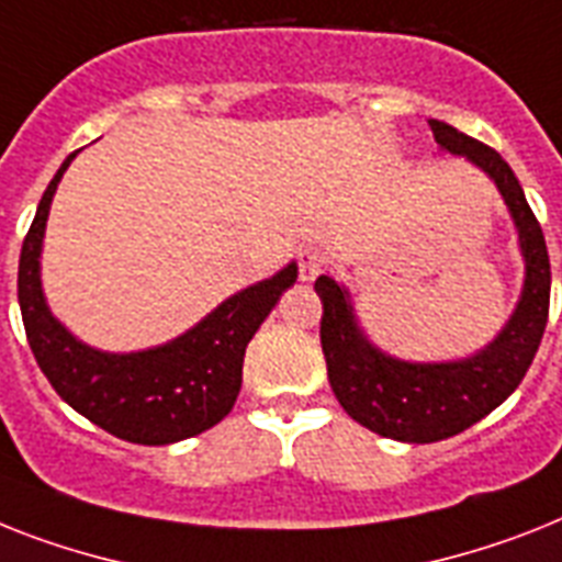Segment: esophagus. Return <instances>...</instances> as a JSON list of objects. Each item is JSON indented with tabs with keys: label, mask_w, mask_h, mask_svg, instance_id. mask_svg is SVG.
<instances>
[{
	"label": "esophagus",
	"mask_w": 562,
	"mask_h": 562,
	"mask_svg": "<svg viewBox=\"0 0 562 562\" xmlns=\"http://www.w3.org/2000/svg\"><path fill=\"white\" fill-rule=\"evenodd\" d=\"M324 270V252L315 247L301 249L299 252V276L301 281H315Z\"/></svg>",
	"instance_id": "obj_1"
}]
</instances>
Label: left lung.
Masks as SVG:
<instances>
[{"label": "left lung", "mask_w": 562, "mask_h": 562, "mask_svg": "<svg viewBox=\"0 0 562 562\" xmlns=\"http://www.w3.org/2000/svg\"><path fill=\"white\" fill-rule=\"evenodd\" d=\"M428 125L445 151L468 157L497 183L520 235L526 281L520 301L497 338L468 359H393L364 336L345 284H336L330 276L315 278V292L324 307L322 350L338 405L379 437L416 445L457 437L517 391L542 341L551 295L546 238L512 166L494 148L442 120H428Z\"/></svg>", "instance_id": "8db88e82"}]
</instances>
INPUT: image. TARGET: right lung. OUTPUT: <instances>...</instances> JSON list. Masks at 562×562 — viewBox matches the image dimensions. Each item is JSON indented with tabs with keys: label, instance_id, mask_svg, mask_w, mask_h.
Wrapping results in <instances>:
<instances>
[{
	"label": "right lung",
	"instance_id": "obj_1",
	"mask_svg": "<svg viewBox=\"0 0 562 562\" xmlns=\"http://www.w3.org/2000/svg\"><path fill=\"white\" fill-rule=\"evenodd\" d=\"M74 155L42 194L20 255V310L27 345L50 387L68 405L134 445H171L224 419L240 393L249 338L299 278L286 263L272 278L235 292L183 336L137 353H103L82 345L50 315L40 281V255L50 201Z\"/></svg>",
	"mask_w": 562,
	"mask_h": 562
}]
</instances>
